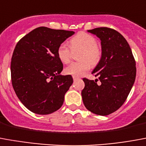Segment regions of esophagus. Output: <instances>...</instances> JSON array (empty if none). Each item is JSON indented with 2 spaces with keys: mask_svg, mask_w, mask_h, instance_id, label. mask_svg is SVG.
Here are the masks:
<instances>
[{
  "mask_svg": "<svg viewBox=\"0 0 146 146\" xmlns=\"http://www.w3.org/2000/svg\"><path fill=\"white\" fill-rule=\"evenodd\" d=\"M73 80H74V81H76V80H78L79 77H78V76H73Z\"/></svg>",
  "mask_w": 146,
  "mask_h": 146,
  "instance_id": "1",
  "label": "esophagus"
}]
</instances>
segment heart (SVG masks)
I'll list each match as a JSON object with an SVG mask.
<instances>
[{"instance_id":"heart-1","label":"heart","mask_w":146,"mask_h":146,"mask_svg":"<svg viewBox=\"0 0 146 146\" xmlns=\"http://www.w3.org/2000/svg\"><path fill=\"white\" fill-rule=\"evenodd\" d=\"M69 46L62 42L57 48V56L63 63H68L72 59L73 51L80 49L77 62H73L65 68L66 74L75 76H83L91 67V64H98L100 61L102 51L97 44L94 36L86 32H80L70 40Z\"/></svg>"}]
</instances>
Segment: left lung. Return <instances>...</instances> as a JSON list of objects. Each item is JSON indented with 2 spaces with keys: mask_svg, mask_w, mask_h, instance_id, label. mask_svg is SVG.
Returning <instances> with one entry per match:
<instances>
[{
  "mask_svg": "<svg viewBox=\"0 0 146 146\" xmlns=\"http://www.w3.org/2000/svg\"><path fill=\"white\" fill-rule=\"evenodd\" d=\"M88 32L101 41L102 56L92 72L98 79H83L82 98L88 111L105 116L119 109L128 98L136 76L135 60L128 42L116 30L101 27Z\"/></svg>",
  "mask_w": 146,
  "mask_h": 146,
  "instance_id": "obj_1",
  "label": "left lung"
}]
</instances>
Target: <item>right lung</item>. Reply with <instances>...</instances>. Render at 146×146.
Masks as SVG:
<instances>
[{
  "mask_svg": "<svg viewBox=\"0 0 146 146\" xmlns=\"http://www.w3.org/2000/svg\"><path fill=\"white\" fill-rule=\"evenodd\" d=\"M73 34L38 27L17 43L11 62V83L18 99L33 113L52 114L62 107L73 80L71 75L59 74L63 65L57 48Z\"/></svg>",
  "mask_w": 146,
  "mask_h": 146,
  "instance_id": "add662e5",
  "label": "right lung"
}]
</instances>
